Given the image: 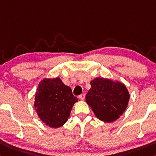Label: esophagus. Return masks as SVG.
I'll use <instances>...</instances> for the list:
<instances>
[{"instance_id":"1","label":"esophagus","mask_w":156,"mask_h":156,"mask_svg":"<svg viewBox=\"0 0 156 156\" xmlns=\"http://www.w3.org/2000/svg\"><path fill=\"white\" fill-rule=\"evenodd\" d=\"M78 98H80V100L84 101V100H85V94H80V96H78Z\"/></svg>"}]
</instances>
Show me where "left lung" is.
<instances>
[{"instance_id":"1","label":"left lung","mask_w":156,"mask_h":156,"mask_svg":"<svg viewBox=\"0 0 156 156\" xmlns=\"http://www.w3.org/2000/svg\"><path fill=\"white\" fill-rule=\"evenodd\" d=\"M85 96L96 117L104 122L117 120L127 108L130 94L124 84L104 78H96Z\"/></svg>"}]
</instances>
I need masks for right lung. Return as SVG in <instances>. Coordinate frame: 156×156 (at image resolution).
I'll use <instances>...</instances> for the list:
<instances>
[{
  "instance_id": "add662e5",
  "label": "right lung",
  "mask_w": 156,
  "mask_h": 156,
  "mask_svg": "<svg viewBox=\"0 0 156 156\" xmlns=\"http://www.w3.org/2000/svg\"><path fill=\"white\" fill-rule=\"evenodd\" d=\"M78 99L60 78H44L37 88L34 107L40 119L51 128L63 126Z\"/></svg>"
}]
</instances>
